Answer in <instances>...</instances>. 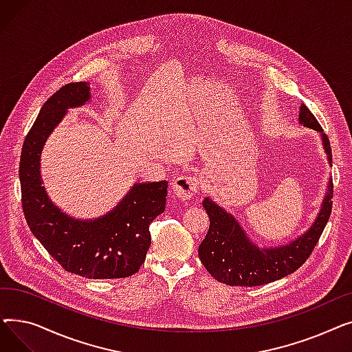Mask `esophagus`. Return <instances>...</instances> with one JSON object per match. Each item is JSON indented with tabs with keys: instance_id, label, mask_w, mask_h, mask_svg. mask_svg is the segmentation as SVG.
<instances>
[{
	"instance_id": "obj_1",
	"label": "esophagus",
	"mask_w": 352,
	"mask_h": 352,
	"mask_svg": "<svg viewBox=\"0 0 352 352\" xmlns=\"http://www.w3.org/2000/svg\"><path fill=\"white\" fill-rule=\"evenodd\" d=\"M173 190L181 199H190L198 191V179L192 175L177 177L173 181Z\"/></svg>"
}]
</instances>
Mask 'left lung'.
Instances as JSON below:
<instances>
[{"instance_id": "obj_1", "label": "left lung", "mask_w": 352, "mask_h": 352, "mask_svg": "<svg viewBox=\"0 0 352 352\" xmlns=\"http://www.w3.org/2000/svg\"><path fill=\"white\" fill-rule=\"evenodd\" d=\"M298 120L300 124L320 134L328 164L332 166L329 140L305 104L300 107ZM332 179H329L321 210L304 234L285 245L263 248L252 243L231 212L206 197L202 207L210 217V230L198 247L202 265L217 281L232 287L264 285L297 271L308 260L328 223L332 208Z\"/></svg>"}]
</instances>
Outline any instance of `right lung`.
I'll return each instance as SVG.
<instances>
[{"mask_svg":"<svg viewBox=\"0 0 352 352\" xmlns=\"http://www.w3.org/2000/svg\"><path fill=\"white\" fill-rule=\"evenodd\" d=\"M89 98L88 82H71L43 105L23 145V210L34 236L65 271L91 280L124 278L145 261L151 245L150 224L165 210L168 182H137L113 210L94 219L69 217L43 186L40 168L47 138L68 108L81 107Z\"/></svg>","mask_w":352,"mask_h":352,"instance_id":"add662e5","label":"right lung"}]
</instances>
